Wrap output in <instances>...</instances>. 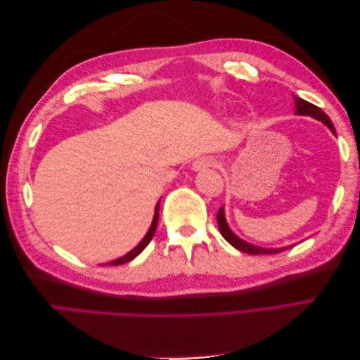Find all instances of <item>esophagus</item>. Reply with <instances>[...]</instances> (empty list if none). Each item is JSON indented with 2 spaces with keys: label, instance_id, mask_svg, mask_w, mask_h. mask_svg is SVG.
<instances>
[{
  "label": "esophagus",
  "instance_id": "34e87169",
  "mask_svg": "<svg viewBox=\"0 0 360 360\" xmlns=\"http://www.w3.org/2000/svg\"><path fill=\"white\" fill-rule=\"evenodd\" d=\"M216 165V159L212 158V156H204V158H200L195 160L192 163V169L193 171H204L207 168H212Z\"/></svg>",
  "mask_w": 360,
  "mask_h": 360
}]
</instances>
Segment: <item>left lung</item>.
Segmentation results:
<instances>
[{
    "instance_id": "1",
    "label": "left lung",
    "mask_w": 360,
    "mask_h": 360,
    "mask_svg": "<svg viewBox=\"0 0 360 360\" xmlns=\"http://www.w3.org/2000/svg\"><path fill=\"white\" fill-rule=\"evenodd\" d=\"M294 114L296 115H309L315 120H319V122H321L323 124L328 126L330 129V132L335 134V127L330 122V118L326 115L319 106H315L307 101L300 99V97L294 96ZM217 226H219V231L222 234V237L225 238V240L230 243L231 246H234L236 249L242 250V252H246V254H250V255H269V254H278V252H282V250H285L291 246H287V248H261V246H255V245H250L245 240H242L240 237H237L231 230L230 226H228L226 224V219H225V212H224V207H221L219 212H217Z\"/></svg>"
}]
</instances>
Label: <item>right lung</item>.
Listing matches in <instances>:
<instances>
[{"mask_svg":"<svg viewBox=\"0 0 360 360\" xmlns=\"http://www.w3.org/2000/svg\"><path fill=\"white\" fill-rule=\"evenodd\" d=\"M159 204H160V201L156 204L155 216H153V222H151V225H150V228H148V231H147V234L144 236L143 240H141V242H139V243H138L132 250H130V252H127L126 255L120 257V258H117V259H114V261H110V263L102 264V266H120V264H124V263H127V261L134 259L136 255H139L141 252H143V250L147 248V245L151 242V238H153V236H155V233H156L158 219H159Z\"/></svg>","mask_w":360,"mask_h":360,"instance_id":"1","label":"right lung"}]
</instances>
